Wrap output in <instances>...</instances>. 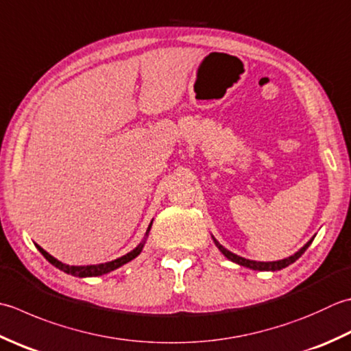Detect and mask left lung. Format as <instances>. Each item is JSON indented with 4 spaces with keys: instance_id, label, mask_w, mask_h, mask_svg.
<instances>
[{
    "instance_id": "8db88e82",
    "label": "left lung",
    "mask_w": 351,
    "mask_h": 351,
    "mask_svg": "<svg viewBox=\"0 0 351 351\" xmlns=\"http://www.w3.org/2000/svg\"><path fill=\"white\" fill-rule=\"evenodd\" d=\"M211 237H213V236H211ZM313 239H315V237H312L311 240H308V242L303 246V248L295 252L293 256H291V257L283 258V260H277V262H256V260H248V258H243V257L237 256V254H232L231 251L223 248V246H222L221 243H219L215 237H213V240H215V243H216V246L219 248V251H221L226 258L231 260V262H234V263H237V265H240V266L250 267V269H252V271H272V272H274V271L283 269V267L292 265L293 262H297V260H298L301 256H303L304 251L308 248V246H311V243L313 242Z\"/></svg>"
}]
</instances>
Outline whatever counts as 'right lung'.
I'll return each instance as SVG.
<instances>
[{
	"label": "right lung",
	"mask_w": 351,
	"mask_h": 351,
	"mask_svg": "<svg viewBox=\"0 0 351 351\" xmlns=\"http://www.w3.org/2000/svg\"><path fill=\"white\" fill-rule=\"evenodd\" d=\"M150 228H152V222H150V225L147 226L146 237L149 236ZM144 243H146V239H144L143 242H141L138 246H136L135 250H132L130 252L125 254V256H121V257H119V258L112 260V262H106V263H100V265H88V266H70V265H65V263L59 262L58 258H54L53 256H50V254H48L45 250L40 248L39 245H36V243H34V245H36V248L39 250V252L43 254V256L48 260V262H50L53 266H56L58 269L64 271V272H66V274H71V276H74V277L85 278V277H99V276H103V274H108V272H111V271L117 269V267H120V266H123V265L129 263L130 260H134L135 257L140 256V252L143 251Z\"/></svg>",
	"instance_id": "add662e5"
}]
</instances>
